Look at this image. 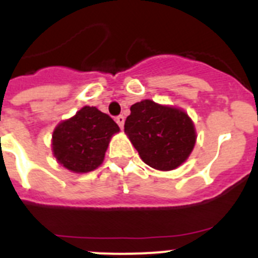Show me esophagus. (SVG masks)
Returning <instances> with one entry per match:
<instances>
[{
  "label": "esophagus",
  "instance_id": "obj_1",
  "mask_svg": "<svg viewBox=\"0 0 258 258\" xmlns=\"http://www.w3.org/2000/svg\"><path fill=\"white\" fill-rule=\"evenodd\" d=\"M116 122H117V125L120 127H124V122H125V117L122 115H120V116H117V117H116Z\"/></svg>",
  "mask_w": 258,
  "mask_h": 258
}]
</instances>
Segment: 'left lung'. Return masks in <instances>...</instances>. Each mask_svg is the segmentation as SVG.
I'll return each instance as SVG.
<instances>
[{"instance_id":"obj_1","label":"left lung","mask_w":258,"mask_h":258,"mask_svg":"<svg viewBox=\"0 0 258 258\" xmlns=\"http://www.w3.org/2000/svg\"><path fill=\"white\" fill-rule=\"evenodd\" d=\"M141 159L157 170H173L187 160L197 142L195 125L183 109L151 99L137 102L124 125Z\"/></svg>"}]
</instances>
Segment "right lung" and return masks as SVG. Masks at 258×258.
<instances>
[{"mask_svg": "<svg viewBox=\"0 0 258 258\" xmlns=\"http://www.w3.org/2000/svg\"><path fill=\"white\" fill-rule=\"evenodd\" d=\"M118 132V125L107 113L85 106L56 125L52 132V154L71 172H92L103 163L109 141Z\"/></svg>", "mask_w": 258, "mask_h": 258, "instance_id": "obj_1", "label": "right lung"}]
</instances>
